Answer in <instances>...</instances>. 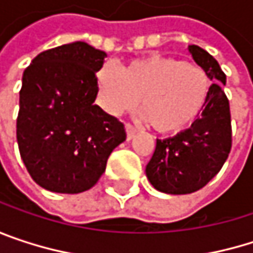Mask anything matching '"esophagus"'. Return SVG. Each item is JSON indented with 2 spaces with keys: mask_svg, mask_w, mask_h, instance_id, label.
I'll return each mask as SVG.
<instances>
[{
  "mask_svg": "<svg viewBox=\"0 0 253 253\" xmlns=\"http://www.w3.org/2000/svg\"><path fill=\"white\" fill-rule=\"evenodd\" d=\"M136 131H137V128L134 126H131L130 123H127L126 125V133H127V139H131L134 134H136Z\"/></svg>",
  "mask_w": 253,
  "mask_h": 253,
  "instance_id": "obj_1",
  "label": "esophagus"
}]
</instances>
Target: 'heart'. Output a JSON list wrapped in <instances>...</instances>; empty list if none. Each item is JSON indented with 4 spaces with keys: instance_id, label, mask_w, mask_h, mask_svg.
Here are the masks:
<instances>
[{
    "instance_id": "1",
    "label": "heart",
    "mask_w": 253,
    "mask_h": 253,
    "mask_svg": "<svg viewBox=\"0 0 253 253\" xmlns=\"http://www.w3.org/2000/svg\"><path fill=\"white\" fill-rule=\"evenodd\" d=\"M211 77L198 64L169 55H148L119 70L113 64L96 73L98 102L119 116L139 99L148 125L160 133H178L190 126L208 101Z\"/></svg>"
}]
</instances>
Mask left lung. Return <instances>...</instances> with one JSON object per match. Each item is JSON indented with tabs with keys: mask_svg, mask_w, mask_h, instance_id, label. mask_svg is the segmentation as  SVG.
<instances>
[{
	"mask_svg": "<svg viewBox=\"0 0 253 253\" xmlns=\"http://www.w3.org/2000/svg\"><path fill=\"white\" fill-rule=\"evenodd\" d=\"M189 52L214 82L208 101L192 126L173 137L157 139V146L146 166L151 184L164 193L186 195L202 189L217 176L231 149V117L224 93L226 75L217 60L198 45Z\"/></svg>",
	"mask_w": 253,
	"mask_h": 253,
	"instance_id": "left-lung-1",
	"label": "left lung"
}]
</instances>
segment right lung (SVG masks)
<instances>
[{"mask_svg": "<svg viewBox=\"0 0 253 253\" xmlns=\"http://www.w3.org/2000/svg\"><path fill=\"white\" fill-rule=\"evenodd\" d=\"M107 54L86 42L36 55L23 73L17 143L30 177L57 193L96 184L125 125L95 105L96 72Z\"/></svg>", "mask_w": 253, "mask_h": 253, "instance_id": "add662e5", "label": "right lung"}]
</instances>
